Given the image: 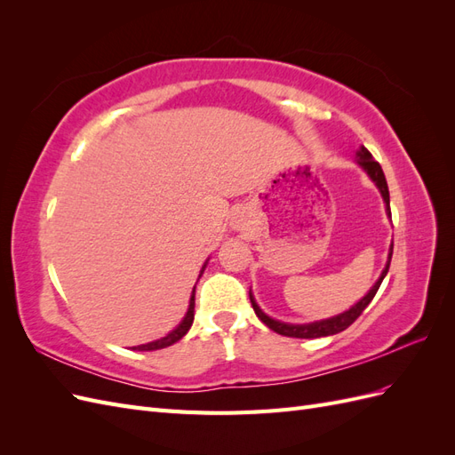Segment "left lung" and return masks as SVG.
I'll list each match as a JSON object with an SVG mask.
<instances>
[{"mask_svg": "<svg viewBox=\"0 0 455 455\" xmlns=\"http://www.w3.org/2000/svg\"><path fill=\"white\" fill-rule=\"evenodd\" d=\"M356 163L361 164V167L366 171V174L371 178V182H374L378 186V189L381 191V197L385 201V206H387V214L391 216V209H389V188H387V180H385V174L381 171V164L371 157L370 151L363 146L359 151H356ZM391 256H393V244L389 249V258H387V264H385V269L381 271L379 279L376 281V284L370 288L368 294L361 299L356 301V304L343 311L336 316H330V319H324V321H316V323H309V324H288V323H281V321H275L271 319V316H267L264 311H261L258 307V304L254 301V296L251 292V301H252V307H254V313L258 315V319L264 323L266 326H269L273 332H277L281 336H288V338H323V336H332V334H338V332H343V330L349 328L356 319H359L361 313L368 307V304L371 299H374L378 288L381 284V281L385 279V275H387L389 271V264H391Z\"/></svg>", "mask_w": 455, "mask_h": 455, "instance_id": "obj_1", "label": "left lung"}]
</instances>
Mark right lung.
I'll return each instance as SVG.
<instances>
[{
	"label": "right lung",
	"instance_id": "add662e5",
	"mask_svg": "<svg viewBox=\"0 0 455 455\" xmlns=\"http://www.w3.org/2000/svg\"><path fill=\"white\" fill-rule=\"evenodd\" d=\"M204 266H206V264H204ZM204 266H203L201 273L204 271ZM194 309H196V288H194V294H191V298H189V307H188V313H186V316H184V321H182L180 324H178L171 334H167V336L161 338V339L144 343V346H136V347H132V351H156V349H164V347L172 346V343H176L178 339H182V338L188 334V330L191 328V324H194Z\"/></svg>",
	"mask_w": 455,
	"mask_h": 455
}]
</instances>
